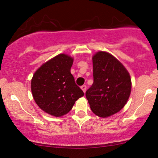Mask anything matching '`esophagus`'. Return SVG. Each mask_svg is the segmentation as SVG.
Returning <instances> with one entry per match:
<instances>
[{"label":"esophagus","instance_id":"obj_1","mask_svg":"<svg viewBox=\"0 0 158 158\" xmlns=\"http://www.w3.org/2000/svg\"><path fill=\"white\" fill-rule=\"evenodd\" d=\"M81 89L83 90V91L84 93H85V91H86V85H82V86H81Z\"/></svg>","mask_w":158,"mask_h":158}]
</instances>
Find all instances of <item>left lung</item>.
Instances as JSON below:
<instances>
[{
    "label": "left lung",
    "mask_w": 158,
    "mask_h": 158,
    "mask_svg": "<svg viewBox=\"0 0 158 158\" xmlns=\"http://www.w3.org/2000/svg\"><path fill=\"white\" fill-rule=\"evenodd\" d=\"M92 60L94 83L85 96L96 115L108 117L119 111L128 101L130 75L116 58L106 52H98Z\"/></svg>",
    "instance_id": "1"
}]
</instances>
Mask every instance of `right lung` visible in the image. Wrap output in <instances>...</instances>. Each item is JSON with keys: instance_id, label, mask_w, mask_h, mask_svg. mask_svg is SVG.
Instances as JSON below:
<instances>
[{"instance_id": "right-lung-1", "label": "right lung", "mask_w": 158, "mask_h": 158, "mask_svg": "<svg viewBox=\"0 0 158 158\" xmlns=\"http://www.w3.org/2000/svg\"><path fill=\"white\" fill-rule=\"evenodd\" d=\"M73 59L60 54L43 64L31 79V88L36 104L46 113L61 116L72 109L84 93L70 73Z\"/></svg>"}]
</instances>
